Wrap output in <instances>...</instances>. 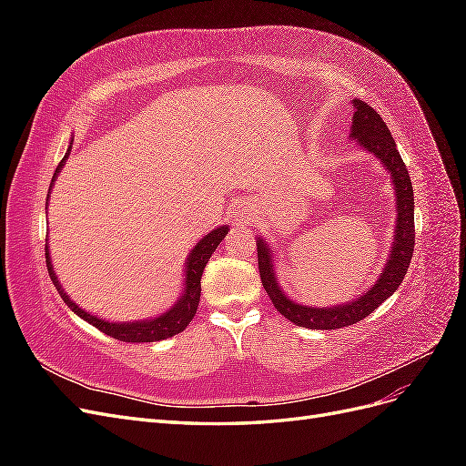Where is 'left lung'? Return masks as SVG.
<instances>
[{"instance_id":"8db88e82","label":"left lung","mask_w":466,"mask_h":466,"mask_svg":"<svg viewBox=\"0 0 466 466\" xmlns=\"http://www.w3.org/2000/svg\"><path fill=\"white\" fill-rule=\"evenodd\" d=\"M351 106H354V116H351L350 139H354L363 151L377 157L385 171L390 175L394 198H397V202H394L397 204L394 238L389 250L387 264L383 266L375 284L368 291L342 305L313 307L288 298V293L281 289L278 281L274 250L268 245L266 238L257 237L258 270L266 293L270 295L274 307L281 315L303 329L336 330L350 327V324L360 322L361 319L371 315L380 303L389 299L399 289L414 252V190L410 175L406 171V165L402 163L397 144H394L383 118L368 103L360 101V98H354Z\"/></svg>"}]
</instances>
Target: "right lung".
I'll list each match as a JSON object with an SVG mask.
<instances>
[{
    "instance_id": "add662e5",
    "label": "right lung",
    "mask_w": 466,
    "mask_h": 466,
    "mask_svg": "<svg viewBox=\"0 0 466 466\" xmlns=\"http://www.w3.org/2000/svg\"><path fill=\"white\" fill-rule=\"evenodd\" d=\"M72 144L74 139L69 142V147L64 155V159L60 161L58 168H56V173L52 177L50 182V190L54 187L56 178H58V173H62V168L69 157V153H72ZM48 198H50V192L46 196V209H48ZM229 228L228 225H221V228H216L214 231H209L208 235H204L198 243L192 247V250L188 252V258L185 262V288H182V295L177 299V303L173 307H168L165 313L157 315V317H151V319H144V320H124V322H110L105 320L96 315L87 313L86 309H81L76 301H72V298L64 291L62 284L58 276H56V270L52 266V258H50V247L46 245V266H48V274L52 284L58 289L60 298L64 299V303L72 309V311L83 319L86 322L93 324L95 329H98L101 332L116 338L120 342H159L165 340V338H171L178 332L185 330L190 320L196 315V309H198L200 303V293H202V286H200V279H202V272L204 268L209 260V257L214 255L218 245L223 241V237L228 235Z\"/></svg>"
}]
</instances>
